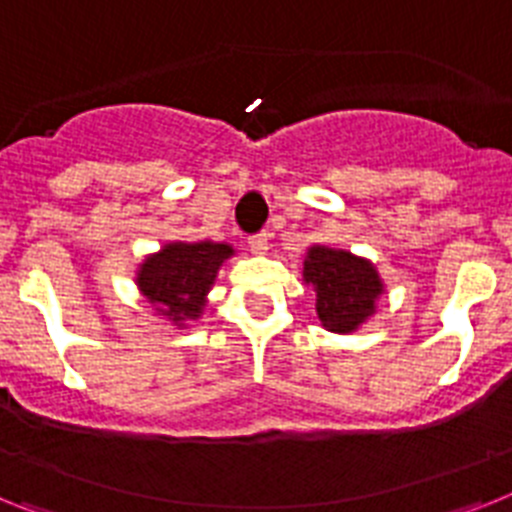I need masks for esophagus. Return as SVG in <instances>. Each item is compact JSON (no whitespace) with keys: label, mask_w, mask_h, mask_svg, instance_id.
Segmentation results:
<instances>
[{"label":"esophagus","mask_w":512,"mask_h":512,"mask_svg":"<svg viewBox=\"0 0 512 512\" xmlns=\"http://www.w3.org/2000/svg\"><path fill=\"white\" fill-rule=\"evenodd\" d=\"M268 242H270V234L260 231V234L249 236V249H252V252H265V249H268Z\"/></svg>","instance_id":"34e87169"}]
</instances>
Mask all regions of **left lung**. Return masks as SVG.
Instances as JSON below:
<instances>
[{"label": "left lung", "instance_id": "left-lung-1", "mask_svg": "<svg viewBox=\"0 0 512 512\" xmlns=\"http://www.w3.org/2000/svg\"><path fill=\"white\" fill-rule=\"evenodd\" d=\"M304 281L315 286L317 317L333 333L359 328L375 312L377 296L382 294L375 265L343 249H309Z\"/></svg>", "mask_w": 512, "mask_h": 512}]
</instances>
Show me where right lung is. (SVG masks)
Listing matches in <instances>:
<instances>
[{"mask_svg":"<svg viewBox=\"0 0 512 512\" xmlns=\"http://www.w3.org/2000/svg\"><path fill=\"white\" fill-rule=\"evenodd\" d=\"M234 255L229 244L174 242L150 255L137 273V286L158 312L174 322L195 320L203 312L205 294L226 257Z\"/></svg>","mask_w":512,"mask_h":512,"instance_id":"1","label":"right lung"}]
</instances>
